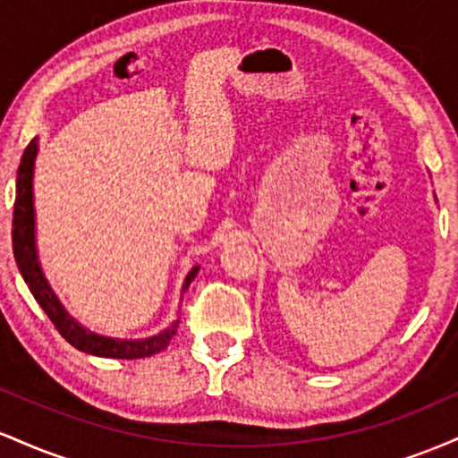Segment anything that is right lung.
<instances>
[{
    "mask_svg": "<svg viewBox=\"0 0 458 458\" xmlns=\"http://www.w3.org/2000/svg\"><path fill=\"white\" fill-rule=\"evenodd\" d=\"M38 152V141L36 138L30 141L21 157V165L17 170V198H14V213H13V250L14 260H17L21 276L30 286L31 295L45 310L51 323L60 331L62 338L71 343L75 349L83 353L98 355V357H115V360H141L161 353L172 343L176 335L178 320L170 325L163 334L152 335L146 340H115L103 338V335L92 334L83 329L77 320H72L60 306L54 291L47 284L43 271H40L38 259H36V243H34V204H31V174H34V159ZM199 267L196 265L187 273V280L182 284V291H187L189 284L196 277Z\"/></svg>",
    "mask_w": 458,
    "mask_h": 458,
    "instance_id": "1",
    "label": "right lung"
}]
</instances>
